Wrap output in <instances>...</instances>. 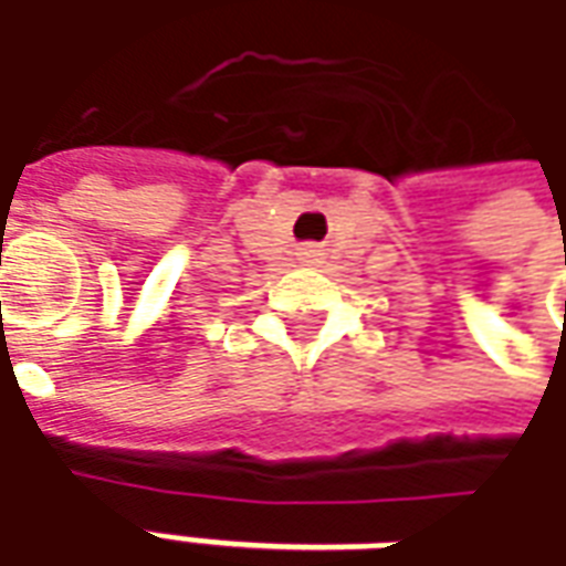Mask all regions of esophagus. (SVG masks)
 <instances>
[{
    "instance_id": "obj_1",
    "label": "esophagus",
    "mask_w": 566,
    "mask_h": 566,
    "mask_svg": "<svg viewBox=\"0 0 566 566\" xmlns=\"http://www.w3.org/2000/svg\"><path fill=\"white\" fill-rule=\"evenodd\" d=\"M314 255H316V250H307V252H304V259H314Z\"/></svg>"
}]
</instances>
